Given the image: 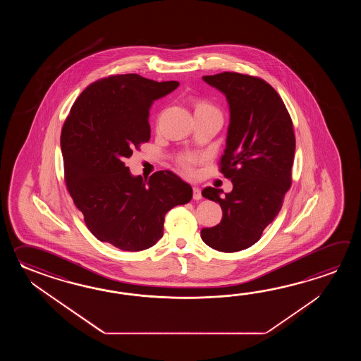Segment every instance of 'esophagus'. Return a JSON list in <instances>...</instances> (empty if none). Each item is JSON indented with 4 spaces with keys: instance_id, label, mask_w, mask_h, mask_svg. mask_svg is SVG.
<instances>
[{
    "instance_id": "obj_1",
    "label": "esophagus",
    "mask_w": 361,
    "mask_h": 361,
    "mask_svg": "<svg viewBox=\"0 0 361 361\" xmlns=\"http://www.w3.org/2000/svg\"><path fill=\"white\" fill-rule=\"evenodd\" d=\"M202 199V195H201V190L199 187H193V200H201Z\"/></svg>"
}]
</instances>
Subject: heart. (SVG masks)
<instances>
[{"label": "heart", "instance_id": "b5f03b06", "mask_svg": "<svg viewBox=\"0 0 361 361\" xmlns=\"http://www.w3.org/2000/svg\"><path fill=\"white\" fill-rule=\"evenodd\" d=\"M205 111H216L210 103H207L205 100H201L196 104V111L195 112H205ZM199 161V157L195 154H184L179 159V165L180 168L187 173L192 174L195 171V164Z\"/></svg>", "mask_w": 361, "mask_h": 361}]
</instances>
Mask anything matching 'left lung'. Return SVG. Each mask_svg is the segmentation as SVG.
<instances>
[{"label": "left lung", "instance_id": "8db88e82", "mask_svg": "<svg viewBox=\"0 0 361 361\" xmlns=\"http://www.w3.org/2000/svg\"><path fill=\"white\" fill-rule=\"evenodd\" d=\"M202 80L223 92L230 107V125L221 173L232 191L207 187L205 199L219 202L222 221L202 228L207 245L233 253L254 245L283 207L292 184L295 151L293 123L276 90L258 77L223 72Z\"/></svg>", "mask_w": 361, "mask_h": 361}]
</instances>
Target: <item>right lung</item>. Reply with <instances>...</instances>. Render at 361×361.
<instances>
[{
    "instance_id": "1",
    "label": "right lung",
    "mask_w": 361,
    "mask_h": 361,
    "mask_svg": "<svg viewBox=\"0 0 361 361\" xmlns=\"http://www.w3.org/2000/svg\"><path fill=\"white\" fill-rule=\"evenodd\" d=\"M178 86L116 75L89 85L71 108L61 135L64 179L99 241L126 252L148 249L162 238L170 209L191 201V185L173 171L160 170L143 180L123 162L151 138L152 103Z\"/></svg>"
}]
</instances>
